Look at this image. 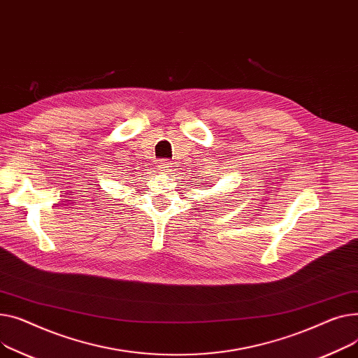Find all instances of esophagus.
<instances>
[{"label":"esophagus","instance_id":"34e87169","mask_svg":"<svg viewBox=\"0 0 358 358\" xmlns=\"http://www.w3.org/2000/svg\"><path fill=\"white\" fill-rule=\"evenodd\" d=\"M157 169H159L162 173H167V172L172 171V164H171V162H167V160H160Z\"/></svg>","mask_w":358,"mask_h":358}]
</instances>
